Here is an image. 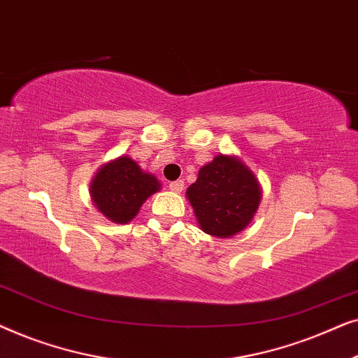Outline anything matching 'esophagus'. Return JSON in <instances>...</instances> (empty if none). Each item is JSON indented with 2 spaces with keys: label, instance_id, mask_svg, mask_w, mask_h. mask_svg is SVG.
Here are the masks:
<instances>
[{
  "label": "esophagus",
  "instance_id": "esophagus-1",
  "mask_svg": "<svg viewBox=\"0 0 358 358\" xmlns=\"http://www.w3.org/2000/svg\"><path fill=\"white\" fill-rule=\"evenodd\" d=\"M169 189L176 194H180V192H182V189H184V180L179 179V180H174V182H169Z\"/></svg>",
  "mask_w": 358,
  "mask_h": 358
}]
</instances>
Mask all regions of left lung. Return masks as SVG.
I'll return each instance as SVG.
<instances>
[{"instance_id":"1","label":"left lung","mask_w":358,"mask_h":358,"mask_svg":"<svg viewBox=\"0 0 358 358\" xmlns=\"http://www.w3.org/2000/svg\"><path fill=\"white\" fill-rule=\"evenodd\" d=\"M185 195L203 233L231 238L252 222L262 187L239 156L217 155L200 168L197 180L189 185Z\"/></svg>"}]
</instances>
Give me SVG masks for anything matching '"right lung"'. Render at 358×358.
<instances>
[{
	"label": "right lung",
	"mask_w": 358,
	"mask_h": 358,
	"mask_svg": "<svg viewBox=\"0 0 358 358\" xmlns=\"http://www.w3.org/2000/svg\"><path fill=\"white\" fill-rule=\"evenodd\" d=\"M159 189L158 178L146 173L125 155L102 164L90 182L92 205L117 224L131 222L146 199L159 192Z\"/></svg>",
	"instance_id": "add662e5"
}]
</instances>
